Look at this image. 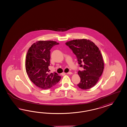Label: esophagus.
Masks as SVG:
<instances>
[{
	"instance_id": "obj_1",
	"label": "esophagus",
	"mask_w": 127,
	"mask_h": 127,
	"mask_svg": "<svg viewBox=\"0 0 127 127\" xmlns=\"http://www.w3.org/2000/svg\"><path fill=\"white\" fill-rule=\"evenodd\" d=\"M66 74H72V72H69L66 73Z\"/></svg>"
}]
</instances>
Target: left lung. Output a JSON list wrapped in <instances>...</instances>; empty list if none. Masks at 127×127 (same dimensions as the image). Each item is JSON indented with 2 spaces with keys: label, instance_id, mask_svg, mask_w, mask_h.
I'll list each match as a JSON object with an SVG mask.
<instances>
[{
  "label": "left lung",
  "instance_id": "1",
  "mask_svg": "<svg viewBox=\"0 0 127 127\" xmlns=\"http://www.w3.org/2000/svg\"><path fill=\"white\" fill-rule=\"evenodd\" d=\"M65 44L76 55L79 66L84 68L83 71L78 72L80 82L77 86L83 90L92 88L98 81L104 68L99 48L93 41L86 39L73 40Z\"/></svg>",
  "mask_w": 127,
  "mask_h": 127
}]
</instances>
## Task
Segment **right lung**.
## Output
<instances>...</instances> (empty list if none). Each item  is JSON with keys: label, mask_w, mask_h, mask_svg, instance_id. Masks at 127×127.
<instances>
[{"label": "right lung", "mask_w": 127, "mask_h": 127, "mask_svg": "<svg viewBox=\"0 0 127 127\" xmlns=\"http://www.w3.org/2000/svg\"><path fill=\"white\" fill-rule=\"evenodd\" d=\"M59 43L53 41H39L32 45L28 51L25 68L29 77L35 85L47 89L55 86L61 77L56 72L49 73L50 49Z\"/></svg>", "instance_id": "right-lung-1"}]
</instances>
